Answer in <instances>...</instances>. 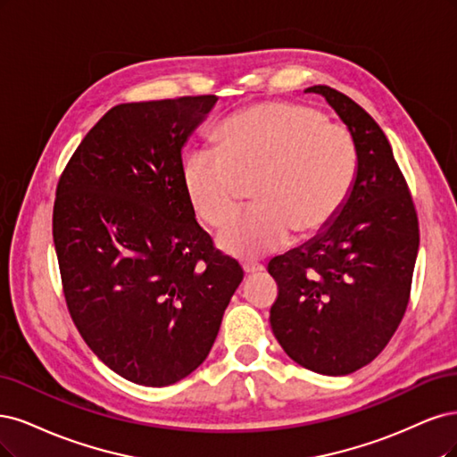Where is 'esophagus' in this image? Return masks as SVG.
<instances>
[{
  "mask_svg": "<svg viewBox=\"0 0 457 457\" xmlns=\"http://www.w3.org/2000/svg\"><path fill=\"white\" fill-rule=\"evenodd\" d=\"M266 268L262 266V263H254V262H246V263H243V271L246 273V275H254V273H260V271H263Z\"/></svg>",
  "mask_w": 457,
  "mask_h": 457,
  "instance_id": "1",
  "label": "esophagus"
}]
</instances>
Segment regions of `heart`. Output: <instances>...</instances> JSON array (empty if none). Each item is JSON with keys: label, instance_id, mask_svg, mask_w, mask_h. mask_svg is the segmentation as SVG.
<instances>
[{"label": "heart", "instance_id": "heart-1", "mask_svg": "<svg viewBox=\"0 0 457 457\" xmlns=\"http://www.w3.org/2000/svg\"><path fill=\"white\" fill-rule=\"evenodd\" d=\"M218 145L191 152L182 180L189 203L211 226H222L237 211L245 184L254 182L256 207L218 233V246L235 258L273 253L294 231L309 237L325 229L355 184L351 132L307 106L263 102L235 113L220 127Z\"/></svg>", "mask_w": 457, "mask_h": 457}]
</instances>
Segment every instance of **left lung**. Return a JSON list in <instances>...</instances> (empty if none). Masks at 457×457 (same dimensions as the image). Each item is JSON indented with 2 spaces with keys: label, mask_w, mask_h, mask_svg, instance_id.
<instances>
[{
  "label": "left lung",
  "mask_w": 457,
  "mask_h": 457,
  "mask_svg": "<svg viewBox=\"0 0 457 457\" xmlns=\"http://www.w3.org/2000/svg\"><path fill=\"white\" fill-rule=\"evenodd\" d=\"M345 123L357 145L351 194L332 224L270 262L278 285L270 322L300 366L345 376L372 362L408 305L420 229L404 176L384 130L357 102L307 87Z\"/></svg>",
  "instance_id": "left-lung-1"
}]
</instances>
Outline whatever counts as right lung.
I'll return each mask as SVG.
<instances>
[{
  "mask_svg": "<svg viewBox=\"0 0 457 457\" xmlns=\"http://www.w3.org/2000/svg\"><path fill=\"white\" fill-rule=\"evenodd\" d=\"M216 102L112 108L56 187L53 239L70 315L95 355L138 386L194 372L243 281L197 224L182 180L184 145Z\"/></svg>",
  "mask_w": 457,
  "mask_h": 457,
  "instance_id": "obj_1",
  "label": "right lung"
}]
</instances>
